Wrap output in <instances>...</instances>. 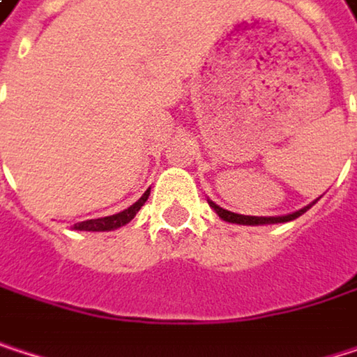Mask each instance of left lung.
<instances>
[{"label":"left lung","mask_w":357,"mask_h":357,"mask_svg":"<svg viewBox=\"0 0 357 357\" xmlns=\"http://www.w3.org/2000/svg\"><path fill=\"white\" fill-rule=\"evenodd\" d=\"M319 202V198L314 200V202H310L308 206H304V208H300V211H296V213H289V215H279V217H250V215H238V213H231V211H225V208H221L219 204H215L213 200H208V204H211V208L223 219V221H227V223H238V225H271V223H287V221H294V219H298L300 215H304L310 206H314Z\"/></svg>","instance_id":"obj_1"}]
</instances>
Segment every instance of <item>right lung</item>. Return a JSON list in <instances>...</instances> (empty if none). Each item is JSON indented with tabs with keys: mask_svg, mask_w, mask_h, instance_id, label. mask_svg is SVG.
Wrapping results in <instances>:
<instances>
[{
	"mask_svg": "<svg viewBox=\"0 0 357 357\" xmlns=\"http://www.w3.org/2000/svg\"><path fill=\"white\" fill-rule=\"evenodd\" d=\"M149 194H151V188L128 208H123L121 213H115V215H109V217H101V219H89V221H82V223H76L74 229L78 231H113L126 223H130L136 213L140 211V206H144V202L149 200Z\"/></svg>",
	"mask_w": 357,
	"mask_h": 357,
	"instance_id": "obj_1",
	"label": "right lung"
}]
</instances>
